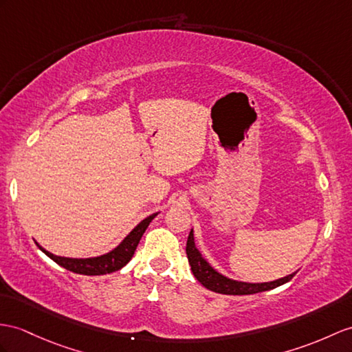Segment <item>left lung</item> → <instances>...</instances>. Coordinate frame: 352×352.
<instances>
[{
  "label": "left lung",
  "mask_w": 352,
  "mask_h": 352,
  "mask_svg": "<svg viewBox=\"0 0 352 352\" xmlns=\"http://www.w3.org/2000/svg\"><path fill=\"white\" fill-rule=\"evenodd\" d=\"M186 255L195 279L199 280L203 287H206L210 291H215V293H219V294L246 296V294L261 293V291H269L282 284H287V282L293 279L296 275V273H293V275H288L285 278H280L273 282H264V284H246V282L228 279L226 276H222L217 270H213L208 264V261L203 258L201 254L197 251V248L194 245L192 231H190V236H188V241H186Z\"/></svg>",
  "instance_id": "1"
}]
</instances>
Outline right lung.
<instances>
[{"label": "right lung", "instance_id": "add662e5", "mask_svg": "<svg viewBox=\"0 0 352 352\" xmlns=\"http://www.w3.org/2000/svg\"><path fill=\"white\" fill-rule=\"evenodd\" d=\"M157 217V213L153 215L144 218L139 226H137L130 234H128L122 243L118 248H115L113 251H110L106 255L96 256V258H65V256H58L47 252L46 250L37 243L40 250L45 252L49 258H52L56 264L63 265L64 269L79 273V275H89V276H98V275H106V273L116 272L119 269H122L124 265L133 258V255L135 252V248L139 245L140 239L143 236L144 231H146L149 222Z\"/></svg>", "mask_w": 352, "mask_h": 352}]
</instances>
